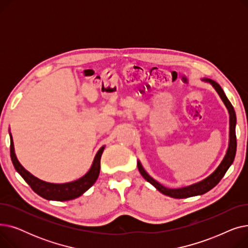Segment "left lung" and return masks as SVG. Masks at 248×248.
Wrapping results in <instances>:
<instances>
[{
  "mask_svg": "<svg viewBox=\"0 0 248 248\" xmlns=\"http://www.w3.org/2000/svg\"><path fill=\"white\" fill-rule=\"evenodd\" d=\"M203 80L208 82V83L212 84V86L216 89V91L218 93V94L220 95L221 99L223 100L226 108H228V112H229V115H230L229 147H228V150L226 152L224 159L222 160V162L220 163V165L218 166L216 170L209 177H207L203 181L199 182V183L193 184L191 186H187V187H184V188L169 189V188L164 187L160 183H158V182L154 180L152 177H150L147 174V172L144 170V168L141 167L140 163L138 161V168H139V171L141 174V176L144 177L149 182V183H151L154 187L157 188V190H159L161 193H163L164 195H167V196H170L172 198L182 199V198L193 197V196H197V195L205 194L206 192L211 190L212 188H214L219 183L220 180L224 177V175L227 172L229 167L233 163L234 158H235V154H236V135H235L236 115H235V111H234L232 104L230 103V101L226 97L223 89L221 88V86L217 82H215L214 80H211V79H208V78H204Z\"/></svg>",
  "mask_w": 248,
  "mask_h": 248,
  "instance_id": "1",
  "label": "left lung"
}]
</instances>
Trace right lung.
Listing matches in <instances>:
<instances>
[{"label": "right lung", "mask_w": 248, "mask_h": 248, "mask_svg": "<svg viewBox=\"0 0 248 248\" xmlns=\"http://www.w3.org/2000/svg\"><path fill=\"white\" fill-rule=\"evenodd\" d=\"M11 146H10V154L11 159L14 165L16 171L22 176V178L27 182V184L32 188V190L37 193L39 196L43 197L47 200H55V201H68L75 199L77 197L86 192L91 186H93L98 178L100 171V158L103 152L104 147L100 148L97 152L95 158L93 160V166L90 170L80 179L70 182V183L65 184H52L47 182L39 180L34 177L28 171H26L22 167V165L17 160L14 150V144H13V139L10 135Z\"/></svg>", "instance_id": "add662e5"}]
</instances>
